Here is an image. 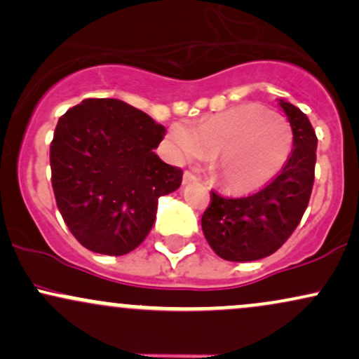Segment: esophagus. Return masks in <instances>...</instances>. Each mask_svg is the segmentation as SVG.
Returning <instances> with one entry per match:
<instances>
[{"label": "esophagus", "instance_id": "34e87169", "mask_svg": "<svg viewBox=\"0 0 359 359\" xmlns=\"http://www.w3.org/2000/svg\"><path fill=\"white\" fill-rule=\"evenodd\" d=\"M194 180H197V177L192 174V172H184V184H189V182H194Z\"/></svg>", "mask_w": 359, "mask_h": 359}]
</instances>
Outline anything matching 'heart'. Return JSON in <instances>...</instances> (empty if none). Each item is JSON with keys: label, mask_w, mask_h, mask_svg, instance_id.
Masks as SVG:
<instances>
[{"label": "heart", "mask_w": 359, "mask_h": 359, "mask_svg": "<svg viewBox=\"0 0 359 359\" xmlns=\"http://www.w3.org/2000/svg\"><path fill=\"white\" fill-rule=\"evenodd\" d=\"M167 145L180 162L212 154V179L231 191H250L282 170L290 156L294 133L283 114L262 102L246 101L204 116L196 128L172 123Z\"/></svg>", "instance_id": "b5f03b06"}]
</instances>
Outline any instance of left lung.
<instances>
[{"mask_svg": "<svg viewBox=\"0 0 359 359\" xmlns=\"http://www.w3.org/2000/svg\"><path fill=\"white\" fill-rule=\"evenodd\" d=\"M294 133V150L280 174L262 191L226 197L211 191L203 214V231L217 257L253 262L270 257L295 231L306 212L314 185L317 137L299 108L280 100Z\"/></svg>", "mask_w": 359, "mask_h": 359, "instance_id": "left-lung-1", "label": "left lung"}]
</instances>
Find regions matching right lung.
<instances>
[{
	"instance_id": "obj_1",
	"label": "right lung",
	"mask_w": 359,
	"mask_h": 359,
	"mask_svg": "<svg viewBox=\"0 0 359 359\" xmlns=\"http://www.w3.org/2000/svg\"><path fill=\"white\" fill-rule=\"evenodd\" d=\"M165 128L125 101L89 97L59 119L50 145L57 208L77 241L121 257L150 233L158 197L177 191L182 170L154 148Z\"/></svg>"
}]
</instances>
